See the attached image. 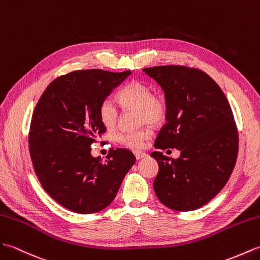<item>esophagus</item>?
Instances as JSON below:
<instances>
[{
    "instance_id": "1",
    "label": "esophagus",
    "mask_w": 260,
    "mask_h": 260,
    "mask_svg": "<svg viewBox=\"0 0 260 260\" xmlns=\"http://www.w3.org/2000/svg\"><path fill=\"white\" fill-rule=\"evenodd\" d=\"M134 154H135V157H136L137 160H140L142 158H145L146 155H147L145 152H140V151H135Z\"/></svg>"
}]
</instances>
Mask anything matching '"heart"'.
<instances>
[{"mask_svg":"<svg viewBox=\"0 0 260 260\" xmlns=\"http://www.w3.org/2000/svg\"><path fill=\"white\" fill-rule=\"evenodd\" d=\"M117 96L121 106L126 110L138 109L141 123L160 124L168 114V102L165 95L153 92L151 85L146 82L132 80L118 92ZM119 118V108L111 99H105L100 103L99 119L107 129H114ZM151 136L152 129L147 125L136 131L119 132L114 136V141L125 148L139 150L145 147L146 141Z\"/></svg>","mask_w":260,"mask_h":260,"instance_id":"obj_1","label":"heart"}]
</instances>
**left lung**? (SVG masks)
Here are the masks:
<instances>
[{
    "label": "left lung",
    "instance_id": "left-lung-1",
    "mask_svg": "<svg viewBox=\"0 0 260 260\" xmlns=\"http://www.w3.org/2000/svg\"><path fill=\"white\" fill-rule=\"evenodd\" d=\"M143 71L168 102L167 123L154 147L180 151L178 159L151 153L159 165L154 192L170 209L196 210L220 192L235 168L239 139L232 108L220 86L199 69L160 66Z\"/></svg>",
    "mask_w": 260,
    "mask_h": 260
}]
</instances>
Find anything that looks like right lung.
<instances>
[{
	"mask_svg": "<svg viewBox=\"0 0 260 260\" xmlns=\"http://www.w3.org/2000/svg\"><path fill=\"white\" fill-rule=\"evenodd\" d=\"M131 71L78 70L53 80L34 109L28 150L43 189L64 208L94 213L110 205L136 157L110 149L107 159L92 157L91 145L107 128L99 106Z\"/></svg>",
	"mask_w": 260,
	"mask_h": 260,
	"instance_id": "1",
	"label": "right lung"
}]
</instances>
